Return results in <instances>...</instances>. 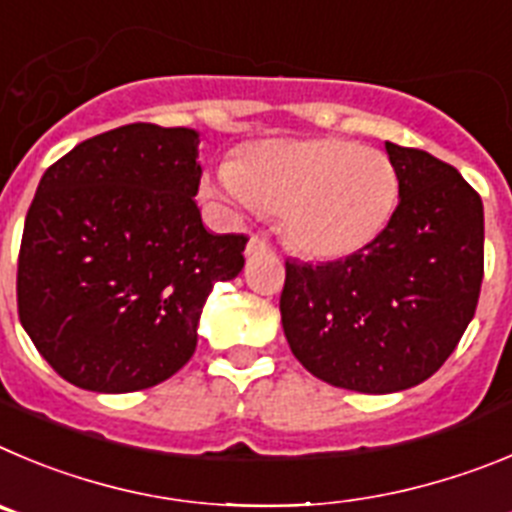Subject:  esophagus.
<instances>
[{
	"label": "esophagus",
	"mask_w": 512,
	"mask_h": 512,
	"mask_svg": "<svg viewBox=\"0 0 512 512\" xmlns=\"http://www.w3.org/2000/svg\"><path fill=\"white\" fill-rule=\"evenodd\" d=\"M267 252H270V245H267L262 237H252L250 242H247V250H245L247 257H260V255H267Z\"/></svg>",
	"instance_id": "1"
}]
</instances>
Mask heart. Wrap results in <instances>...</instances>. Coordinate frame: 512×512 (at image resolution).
<instances>
[{
    "label": "heart",
    "instance_id": "heart-1",
    "mask_svg": "<svg viewBox=\"0 0 512 512\" xmlns=\"http://www.w3.org/2000/svg\"><path fill=\"white\" fill-rule=\"evenodd\" d=\"M204 191L232 209L280 214L285 242L311 260L372 245L398 209L393 160L347 137L267 140L222 163Z\"/></svg>",
    "mask_w": 512,
    "mask_h": 512
}]
</instances>
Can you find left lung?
<instances>
[{
    "instance_id": "obj_1",
    "label": "left lung",
    "mask_w": 512,
    "mask_h": 512,
    "mask_svg": "<svg viewBox=\"0 0 512 512\" xmlns=\"http://www.w3.org/2000/svg\"><path fill=\"white\" fill-rule=\"evenodd\" d=\"M400 178L385 232L347 260L285 262L280 319L319 380L385 395L428 380L462 339L485 265V209L457 168L385 142Z\"/></svg>"
}]
</instances>
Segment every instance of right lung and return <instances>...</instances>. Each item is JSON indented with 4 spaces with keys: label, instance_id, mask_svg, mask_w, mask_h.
<instances>
[{
    "label": "right lung",
    "instance_id": "1",
    "mask_svg": "<svg viewBox=\"0 0 512 512\" xmlns=\"http://www.w3.org/2000/svg\"><path fill=\"white\" fill-rule=\"evenodd\" d=\"M199 132L124 124L45 170L22 232L17 306L63 380L135 393L176 375L214 283L245 267V234H214L199 193Z\"/></svg>",
    "mask_w": 512,
    "mask_h": 512
}]
</instances>
